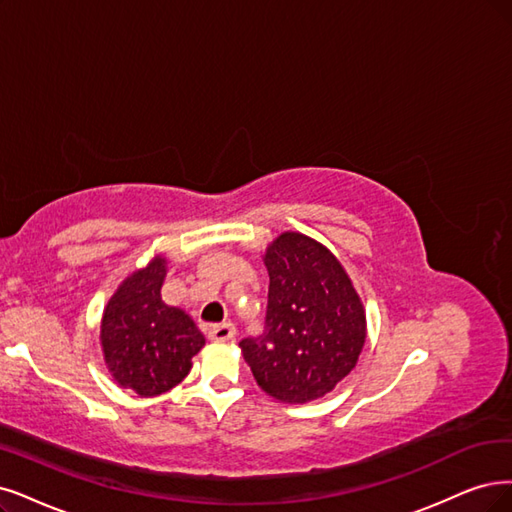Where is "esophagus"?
I'll return each mask as SVG.
<instances>
[{
    "instance_id": "1",
    "label": "esophagus",
    "mask_w": 512,
    "mask_h": 512,
    "mask_svg": "<svg viewBox=\"0 0 512 512\" xmlns=\"http://www.w3.org/2000/svg\"><path fill=\"white\" fill-rule=\"evenodd\" d=\"M208 337H211L213 342H232V339L236 337V327L232 323L213 325L211 329H208Z\"/></svg>"
}]
</instances>
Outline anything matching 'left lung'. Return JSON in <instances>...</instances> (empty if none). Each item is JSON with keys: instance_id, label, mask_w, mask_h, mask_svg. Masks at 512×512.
<instances>
[{"instance_id": "obj_1", "label": "left lung", "mask_w": 512, "mask_h": 512, "mask_svg": "<svg viewBox=\"0 0 512 512\" xmlns=\"http://www.w3.org/2000/svg\"><path fill=\"white\" fill-rule=\"evenodd\" d=\"M266 325L240 342L257 384L285 403L320 399L354 369L365 346V310L323 244L280 234L266 251Z\"/></svg>"}]
</instances>
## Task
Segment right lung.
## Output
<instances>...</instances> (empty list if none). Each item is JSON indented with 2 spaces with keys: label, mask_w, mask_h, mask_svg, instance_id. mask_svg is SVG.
Listing matches in <instances>:
<instances>
[{
  "label": "right lung",
  "mask_w": 512,
  "mask_h": 512,
  "mask_svg": "<svg viewBox=\"0 0 512 512\" xmlns=\"http://www.w3.org/2000/svg\"><path fill=\"white\" fill-rule=\"evenodd\" d=\"M166 259L128 276L109 299L101 325L105 363L124 388L156 396L177 386L192 369L204 335L183 310L160 297Z\"/></svg>",
  "instance_id": "add662e5"
}]
</instances>
